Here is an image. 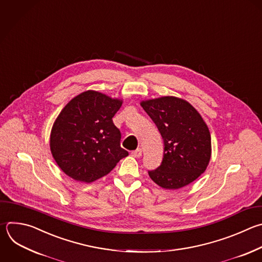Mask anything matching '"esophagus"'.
Instances as JSON below:
<instances>
[{
	"instance_id": "1",
	"label": "esophagus",
	"mask_w": 262,
	"mask_h": 262,
	"mask_svg": "<svg viewBox=\"0 0 262 262\" xmlns=\"http://www.w3.org/2000/svg\"><path fill=\"white\" fill-rule=\"evenodd\" d=\"M132 155H133L134 157H140V156L142 155V149H141V148H138L137 150H134V151L132 152Z\"/></svg>"
}]
</instances>
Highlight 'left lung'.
<instances>
[{
  "mask_svg": "<svg viewBox=\"0 0 262 262\" xmlns=\"http://www.w3.org/2000/svg\"><path fill=\"white\" fill-rule=\"evenodd\" d=\"M164 143L161 164L149 170L153 182L164 189H179L206 170L212 154L211 134L198 110L187 101L161 97L141 102Z\"/></svg>",
  "mask_w": 262,
  "mask_h": 262,
  "instance_id": "8db88e82",
  "label": "left lung"
}]
</instances>
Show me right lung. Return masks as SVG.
<instances>
[{
  "mask_svg": "<svg viewBox=\"0 0 262 262\" xmlns=\"http://www.w3.org/2000/svg\"><path fill=\"white\" fill-rule=\"evenodd\" d=\"M121 105L122 100L86 91L63 107L51 128L50 151L67 176L92 183L128 155L112 120Z\"/></svg>",
  "mask_w": 262,
  "mask_h": 262,
  "instance_id": "obj_1",
  "label": "right lung"
}]
</instances>
